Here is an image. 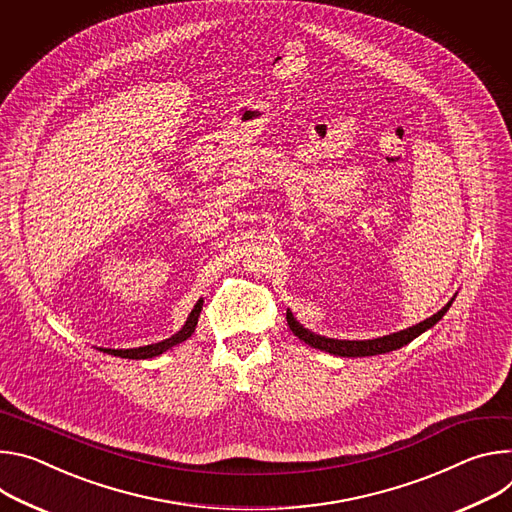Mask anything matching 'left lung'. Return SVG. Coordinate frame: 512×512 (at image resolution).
Instances as JSON below:
<instances>
[{
  "label": "left lung",
  "mask_w": 512,
  "mask_h": 512,
  "mask_svg": "<svg viewBox=\"0 0 512 512\" xmlns=\"http://www.w3.org/2000/svg\"><path fill=\"white\" fill-rule=\"evenodd\" d=\"M449 305H451V301L439 313H435L433 317H429V319H425V321H421V323H417L409 329H403V331L392 333V335H384V337H376V339H368V342H344V339H329V337L315 335V333L303 329V325H299L295 321L291 311H287V323H289L291 331L299 339H303L305 344H309L311 348L329 352L333 356H342V358H364V356L386 354V352H392V350H399V348L407 346L409 342H413L417 335H421L423 331L433 327L447 313Z\"/></svg>",
  "instance_id": "obj_1"
}]
</instances>
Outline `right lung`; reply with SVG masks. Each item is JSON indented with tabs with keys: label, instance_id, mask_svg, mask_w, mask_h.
<instances>
[{
	"label": "right lung",
	"instance_id": "add662e5",
	"mask_svg": "<svg viewBox=\"0 0 512 512\" xmlns=\"http://www.w3.org/2000/svg\"><path fill=\"white\" fill-rule=\"evenodd\" d=\"M199 313H201V301L195 305V309L191 311L187 323L183 325V329L179 333H175L173 337L164 339V342H158V344H152V346H144V348H134V350H103L111 356H120V358H130V360H146V358H154V356H160L162 352H166L168 348H173L181 342H185L187 337H191V333L195 331V325H197V319H199Z\"/></svg>",
	"mask_w": 512,
	"mask_h": 512
}]
</instances>
